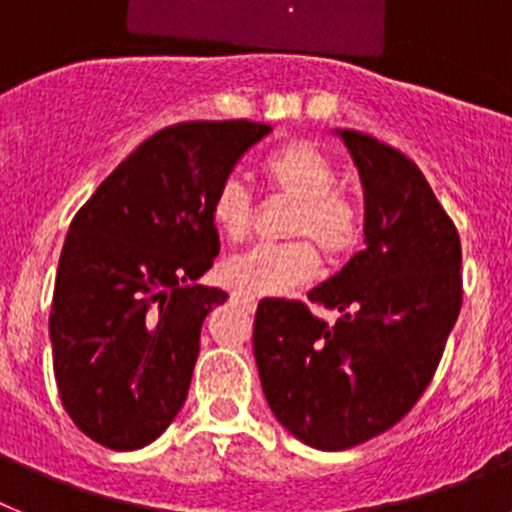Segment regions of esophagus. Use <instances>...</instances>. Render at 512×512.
Returning a JSON list of instances; mask_svg holds the SVG:
<instances>
[{"label": "esophagus", "instance_id": "obj_1", "mask_svg": "<svg viewBox=\"0 0 512 512\" xmlns=\"http://www.w3.org/2000/svg\"><path fill=\"white\" fill-rule=\"evenodd\" d=\"M235 300H241V302H248V305H253L256 302V295H251V292H233Z\"/></svg>", "mask_w": 512, "mask_h": 512}]
</instances>
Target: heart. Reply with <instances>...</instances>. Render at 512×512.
Returning <instances> with one entry per match:
<instances>
[{
  "instance_id": "b5f03b06",
  "label": "heart",
  "mask_w": 512,
  "mask_h": 512,
  "mask_svg": "<svg viewBox=\"0 0 512 512\" xmlns=\"http://www.w3.org/2000/svg\"><path fill=\"white\" fill-rule=\"evenodd\" d=\"M264 176L279 197L295 202L287 235L297 241L251 246L233 253L225 259L223 277L251 295H282L297 284H305L318 271V251L311 246L313 242L328 261H343L359 248L364 223L359 207L336 189V166L310 143L297 140L269 153ZM210 215L217 233L228 241H241L251 233L256 205L238 176L220 182L212 194Z\"/></svg>"
}]
</instances>
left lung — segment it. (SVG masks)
Masks as SVG:
<instances>
[{
	"instance_id": "1",
	"label": "left lung",
	"mask_w": 512,
	"mask_h": 512,
	"mask_svg": "<svg viewBox=\"0 0 512 512\" xmlns=\"http://www.w3.org/2000/svg\"><path fill=\"white\" fill-rule=\"evenodd\" d=\"M364 187L366 246L307 300L259 302L253 356L279 423L320 451L390 431L431 384L461 310V243L423 171L397 148L338 130Z\"/></svg>"
}]
</instances>
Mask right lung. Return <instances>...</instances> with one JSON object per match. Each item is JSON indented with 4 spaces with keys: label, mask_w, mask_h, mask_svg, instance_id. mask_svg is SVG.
<instances>
[{
    "label": "right lung",
    "mask_w": 512,
    "mask_h": 512,
    "mask_svg": "<svg viewBox=\"0 0 512 512\" xmlns=\"http://www.w3.org/2000/svg\"><path fill=\"white\" fill-rule=\"evenodd\" d=\"M269 133L251 120L158 130L71 220L48 328L63 408L92 441L143 449L182 410L202 323L228 300L194 284L220 253L212 194Z\"/></svg>",
    "instance_id": "right-lung-1"
}]
</instances>
